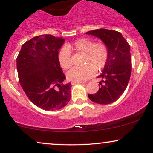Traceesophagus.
<instances>
[{
  "instance_id": "34e87169",
  "label": "esophagus",
  "mask_w": 153,
  "mask_h": 153,
  "mask_svg": "<svg viewBox=\"0 0 153 153\" xmlns=\"http://www.w3.org/2000/svg\"><path fill=\"white\" fill-rule=\"evenodd\" d=\"M81 83H83V82H72V85H76V84H81Z\"/></svg>"
}]
</instances>
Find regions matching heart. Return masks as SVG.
Returning <instances> with one entry per match:
<instances>
[{
	"instance_id": "1",
	"label": "heart",
	"mask_w": 153,
	"mask_h": 153,
	"mask_svg": "<svg viewBox=\"0 0 153 153\" xmlns=\"http://www.w3.org/2000/svg\"><path fill=\"white\" fill-rule=\"evenodd\" d=\"M71 50L85 54L82 67H74L67 73L68 79L73 82H84L92 76L94 72L101 70L108 58V49L103 42L94 43L88 39H79L72 45L68 44L59 51L57 58L61 68L68 69L72 65Z\"/></svg>"
}]
</instances>
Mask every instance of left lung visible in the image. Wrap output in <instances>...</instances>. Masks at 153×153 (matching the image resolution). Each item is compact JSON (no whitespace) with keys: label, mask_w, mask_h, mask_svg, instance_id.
Returning a JSON list of instances; mask_svg holds the SVG:
<instances>
[{"label":"left lung","mask_w":153,"mask_h":153,"mask_svg":"<svg viewBox=\"0 0 153 153\" xmlns=\"http://www.w3.org/2000/svg\"><path fill=\"white\" fill-rule=\"evenodd\" d=\"M86 34L99 38L108 49V58L99 78L101 87L97 93L88 94L93 102L109 104L117 101L125 91L131 73L130 45L120 32L106 29L88 31Z\"/></svg>","instance_id":"obj_1"}]
</instances>
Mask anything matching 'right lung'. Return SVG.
Instances as JSON below:
<instances>
[{"mask_svg": "<svg viewBox=\"0 0 153 153\" xmlns=\"http://www.w3.org/2000/svg\"><path fill=\"white\" fill-rule=\"evenodd\" d=\"M65 39L50 34L35 36L22 46L16 59L19 79L29 99L39 108L55 111L71 99V83L60 68L57 55Z\"/></svg>", "mask_w": 153, "mask_h": 153, "instance_id": "obj_1", "label": "right lung"}]
</instances>
